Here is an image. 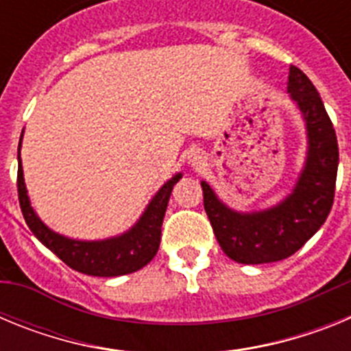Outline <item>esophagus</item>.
<instances>
[{
	"instance_id": "34e87169",
	"label": "esophagus",
	"mask_w": 351,
	"mask_h": 351,
	"mask_svg": "<svg viewBox=\"0 0 351 351\" xmlns=\"http://www.w3.org/2000/svg\"><path fill=\"white\" fill-rule=\"evenodd\" d=\"M202 161H204V158L200 153H191L190 156H188V163H190L191 167H200L202 165Z\"/></svg>"
}]
</instances>
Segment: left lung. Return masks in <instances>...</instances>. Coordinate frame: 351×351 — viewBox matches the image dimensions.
I'll list each match as a JSON object with an SVG mask.
<instances>
[{
  "instance_id": "8db88e82",
  "label": "left lung",
  "mask_w": 351,
  "mask_h": 351,
  "mask_svg": "<svg viewBox=\"0 0 351 351\" xmlns=\"http://www.w3.org/2000/svg\"><path fill=\"white\" fill-rule=\"evenodd\" d=\"M288 93L308 132V156L295 188L278 206L258 213H237L202 181L204 207L219 246L239 263H271L288 258L318 232L332 209L336 191V130L320 95L302 70L291 64Z\"/></svg>"
}]
</instances>
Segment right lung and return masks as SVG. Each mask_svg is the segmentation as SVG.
Segmentation results:
<instances>
[{"mask_svg":"<svg viewBox=\"0 0 351 351\" xmlns=\"http://www.w3.org/2000/svg\"><path fill=\"white\" fill-rule=\"evenodd\" d=\"M21 141H23V135H21ZM17 151V191L24 219L40 243L49 247L58 258L63 260L68 267L88 276L114 278V276H125L138 271L154 258L160 247L161 223L165 218L170 193L173 190V184L182 178V173L173 176L170 181L161 186L153 200L145 207L141 219L128 232L117 237L105 239V241H75V239H68L52 232L35 214L27 198L26 184H24L21 144Z\"/></svg>","mask_w":351,"mask_h":351,"instance_id":"right-lung-1","label":"right lung"}]
</instances>
